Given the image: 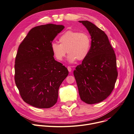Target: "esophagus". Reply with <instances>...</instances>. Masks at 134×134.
I'll use <instances>...</instances> for the list:
<instances>
[{"mask_svg": "<svg viewBox=\"0 0 134 134\" xmlns=\"http://www.w3.org/2000/svg\"><path fill=\"white\" fill-rule=\"evenodd\" d=\"M68 70L69 72H71V68L70 66H68Z\"/></svg>", "mask_w": 134, "mask_h": 134, "instance_id": "esophagus-1", "label": "esophagus"}]
</instances>
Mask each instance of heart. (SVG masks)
Masks as SVG:
<instances>
[{"label": "heart", "instance_id": "b5f03b06", "mask_svg": "<svg viewBox=\"0 0 134 134\" xmlns=\"http://www.w3.org/2000/svg\"><path fill=\"white\" fill-rule=\"evenodd\" d=\"M59 42H53L51 46L54 56L58 61L63 60L66 53L70 63L83 60L88 56L91 48L90 36L85 32L68 30L61 35Z\"/></svg>", "mask_w": 134, "mask_h": 134}]
</instances>
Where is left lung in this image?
Here are the masks:
<instances>
[{
    "mask_svg": "<svg viewBox=\"0 0 134 134\" xmlns=\"http://www.w3.org/2000/svg\"><path fill=\"white\" fill-rule=\"evenodd\" d=\"M91 36L90 53L74 71L81 100L94 104L111 93L118 77L116 56L105 33L88 21H79Z\"/></svg>",
    "mask_w": 134,
    "mask_h": 134,
    "instance_id": "obj_1",
    "label": "left lung"
}]
</instances>
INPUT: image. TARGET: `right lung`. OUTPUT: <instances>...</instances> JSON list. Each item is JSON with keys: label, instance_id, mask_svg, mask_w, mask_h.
Returning a JSON list of instances; mask_svg holds the SVG:
<instances>
[{"label": "right lung", "instance_id": "right-lung-1", "mask_svg": "<svg viewBox=\"0 0 134 134\" xmlns=\"http://www.w3.org/2000/svg\"><path fill=\"white\" fill-rule=\"evenodd\" d=\"M64 28L49 24L36 26L20 43L15 60V82L23 100L39 108L57 102L58 89L69 74L66 68L55 60L51 46Z\"/></svg>", "mask_w": 134, "mask_h": 134}]
</instances>
